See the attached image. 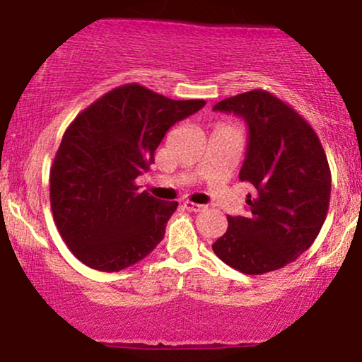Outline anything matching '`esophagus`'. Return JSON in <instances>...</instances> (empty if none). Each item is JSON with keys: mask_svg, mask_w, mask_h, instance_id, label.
Segmentation results:
<instances>
[{"mask_svg": "<svg viewBox=\"0 0 362 362\" xmlns=\"http://www.w3.org/2000/svg\"><path fill=\"white\" fill-rule=\"evenodd\" d=\"M184 207L189 210V212H202V210L205 209V205L194 204V202H184Z\"/></svg>", "mask_w": 362, "mask_h": 362, "instance_id": "esophagus-1", "label": "esophagus"}]
</instances>
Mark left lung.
Instances as JSON below:
<instances>
[{
  "label": "left lung",
  "mask_w": 362,
  "mask_h": 362,
  "mask_svg": "<svg viewBox=\"0 0 362 362\" xmlns=\"http://www.w3.org/2000/svg\"><path fill=\"white\" fill-rule=\"evenodd\" d=\"M214 110L235 113L249 127L239 178L252 187L249 217L228 215L214 242L218 259L247 276L294 262L315 240L329 210L331 168L310 123L265 90L226 98Z\"/></svg>",
  "instance_id": "8db88e82"
}]
</instances>
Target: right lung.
I'll return each mask as SVG.
<instances>
[{
  "instance_id": "1",
  "label": "right lung",
  "mask_w": 362,
  "mask_h": 362,
  "mask_svg": "<svg viewBox=\"0 0 362 362\" xmlns=\"http://www.w3.org/2000/svg\"><path fill=\"white\" fill-rule=\"evenodd\" d=\"M204 105L127 83L76 115L49 170L54 226L76 259L118 272L157 247L178 204L139 192L135 178L155 162L168 128Z\"/></svg>"
}]
</instances>
